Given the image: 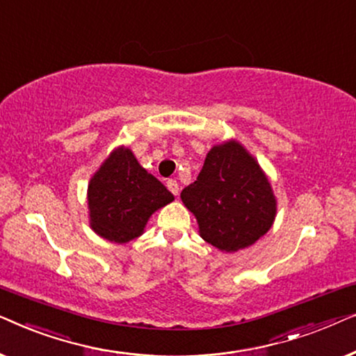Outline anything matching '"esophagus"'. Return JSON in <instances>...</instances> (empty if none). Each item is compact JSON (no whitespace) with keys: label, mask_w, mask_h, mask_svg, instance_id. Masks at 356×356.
Returning a JSON list of instances; mask_svg holds the SVG:
<instances>
[{"label":"esophagus","mask_w":356,"mask_h":356,"mask_svg":"<svg viewBox=\"0 0 356 356\" xmlns=\"http://www.w3.org/2000/svg\"><path fill=\"white\" fill-rule=\"evenodd\" d=\"M167 186H168L170 191H172V193L175 194V196H178V193H179V184H178L177 179H168Z\"/></svg>","instance_id":"1"}]
</instances>
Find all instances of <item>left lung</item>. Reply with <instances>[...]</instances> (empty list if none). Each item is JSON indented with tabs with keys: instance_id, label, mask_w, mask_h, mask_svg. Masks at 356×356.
<instances>
[{
	"instance_id": "left-lung-1",
	"label": "left lung",
	"mask_w": 356,
	"mask_h": 356,
	"mask_svg": "<svg viewBox=\"0 0 356 356\" xmlns=\"http://www.w3.org/2000/svg\"><path fill=\"white\" fill-rule=\"evenodd\" d=\"M181 201L196 217L202 240L225 252L245 250L264 236L277 212L269 179L236 140L209 150Z\"/></svg>"
}]
</instances>
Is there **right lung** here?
<instances>
[{
  "mask_svg": "<svg viewBox=\"0 0 356 356\" xmlns=\"http://www.w3.org/2000/svg\"><path fill=\"white\" fill-rule=\"evenodd\" d=\"M173 199L154 175L140 167L129 149L118 147L89 183L90 227L105 240L128 243L143 235L149 217Z\"/></svg>",
  "mask_w": 356,
  "mask_h": 356,
  "instance_id": "1",
  "label": "right lung"
}]
</instances>
